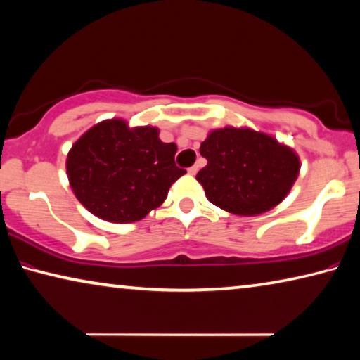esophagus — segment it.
Wrapping results in <instances>:
<instances>
[{
  "mask_svg": "<svg viewBox=\"0 0 360 360\" xmlns=\"http://www.w3.org/2000/svg\"><path fill=\"white\" fill-rule=\"evenodd\" d=\"M187 171H189V174H197V171H198V165H193V167H191V168L187 169Z\"/></svg>",
  "mask_w": 360,
  "mask_h": 360,
  "instance_id": "obj_1",
  "label": "esophagus"
}]
</instances>
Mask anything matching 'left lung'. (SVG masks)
Here are the masks:
<instances>
[{"label": "left lung", "mask_w": 360, "mask_h": 360, "mask_svg": "<svg viewBox=\"0 0 360 360\" xmlns=\"http://www.w3.org/2000/svg\"><path fill=\"white\" fill-rule=\"evenodd\" d=\"M208 165L198 171L208 200L240 216H255L281 203L292 189L300 160L271 136L224 128L202 142Z\"/></svg>", "instance_id": "8db88e82"}]
</instances>
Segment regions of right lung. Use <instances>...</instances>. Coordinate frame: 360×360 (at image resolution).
Listing matches in <instances>:
<instances>
[{
    "label": "right lung",
    "mask_w": 360,
    "mask_h": 360,
    "mask_svg": "<svg viewBox=\"0 0 360 360\" xmlns=\"http://www.w3.org/2000/svg\"><path fill=\"white\" fill-rule=\"evenodd\" d=\"M174 142H162L158 129H129L108 120L86 131L67 157L73 192L91 213L110 222H134L160 207L173 182L186 173L176 167Z\"/></svg>",
    "instance_id": "obj_1"
}]
</instances>
